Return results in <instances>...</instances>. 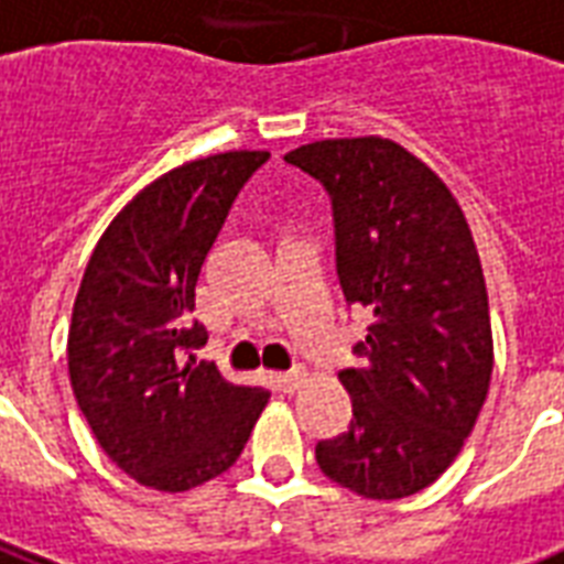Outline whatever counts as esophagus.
Wrapping results in <instances>:
<instances>
[{
  "instance_id": "esophagus-1",
  "label": "esophagus",
  "mask_w": 564,
  "mask_h": 564,
  "mask_svg": "<svg viewBox=\"0 0 564 564\" xmlns=\"http://www.w3.org/2000/svg\"><path fill=\"white\" fill-rule=\"evenodd\" d=\"M305 379L303 370H291V373H276L273 377V382H276L279 391H285V394H291V391H296L300 388V382Z\"/></svg>"
}]
</instances>
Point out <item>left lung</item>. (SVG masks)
<instances>
[{
    "label": "left lung",
    "instance_id": "left-lung-1",
    "mask_svg": "<svg viewBox=\"0 0 564 564\" xmlns=\"http://www.w3.org/2000/svg\"><path fill=\"white\" fill-rule=\"evenodd\" d=\"M285 161L326 187L341 291L373 314L356 344L365 361L338 373L350 430L317 441V465L370 500L417 495L459 456L495 368L468 220L449 187L388 138L314 141Z\"/></svg>",
    "mask_w": 564,
    "mask_h": 564
}]
</instances>
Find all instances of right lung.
<instances>
[{
	"label": "right lung",
	"mask_w": 564,
	"mask_h": 564,
	"mask_svg": "<svg viewBox=\"0 0 564 564\" xmlns=\"http://www.w3.org/2000/svg\"><path fill=\"white\" fill-rule=\"evenodd\" d=\"M270 152L187 161L147 185L105 229L67 338L73 394L108 459L141 486L187 491L241 456L264 388L232 386L194 350L196 282L226 214Z\"/></svg>",
	"instance_id": "obj_1"
}]
</instances>
